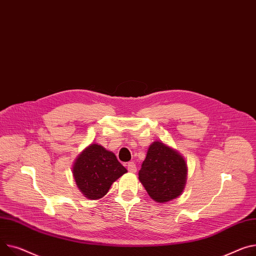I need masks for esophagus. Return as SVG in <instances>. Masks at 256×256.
Wrapping results in <instances>:
<instances>
[{"mask_svg": "<svg viewBox=\"0 0 256 256\" xmlns=\"http://www.w3.org/2000/svg\"><path fill=\"white\" fill-rule=\"evenodd\" d=\"M128 172H130V173H134V172H137V166H136V164H134V162H128Z\"/></svg>", "mask_w": 256, "mask_h": 256, "instance_id": "obj_1", "label": "esophagus"}]
</instances>
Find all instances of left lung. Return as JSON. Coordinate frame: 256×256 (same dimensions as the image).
<instances>
[{
	"instance_id": "left-lung-1",
	"label": "left lung",
	"mask_w": 256,
	"mask_h": 256,
	"mask_svg": "<svg viewBox=\"0 0 256 256\" xmlns=\"http://www.w3.org/2000/svg\"><path fill=\"white\" fill-rule=\"evenodd\" d=\"M186 173V164L178 152L156 141L148 148L139 179L153 200L166 202L181 194Z\"/></svg>"
}]
</instances>
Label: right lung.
<instances>
[{
	"mask_svg": "<svg viewBox=\"0 0 256 256\" xmlns=\"http://www.w3.org/2000/svg\"><path fill=\"white\" fill-rule=\"evenodd\" d=\"M126 172L114 153L98 144H92L83 150L73 166L79 190L92 200L103 198L112 183Z\"/></svg>",
	"mask_w": 256,
	"mask_h": 256,
	"instance_id": "right-lung-1",
	"label": "right lung"
}]
</instances>
